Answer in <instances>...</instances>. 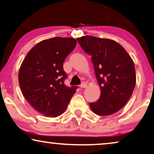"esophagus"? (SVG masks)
<instances>
[{"label":"esophagus","instance_id":"obj_1","mask_svg":"<svg viewBox=\"0 0 154 154\" xmlns=\"http://www.w3.org/2000/svg\"><path fill=\"white\" fill-rule=\"evenodd\" d=\"M87 83H85V82H83V83H81V85H80V87H81V88H85L86 87H87Z\"/></svg>","mask_w":154,"mask_h":154}]
</instances>
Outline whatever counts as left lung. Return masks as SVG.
Listing matches in <instances>:
<instances>
[{
  "label": "left lung",
  "instance_id": "8db88e82",
  "mask_svg": "<svg viewBox=\"0 0 154 154\" xmlns=\"http://www.w3.org/2000/svg\"><path fill=\"white\" fill-rule=\"evenodd\" d=\"M78 43L89 55L101 89L100 97L90 107L96 114L109 116L119 111L131 97L135 87L134 62L127 51L111 39L84 35Z\"/></svg>",
  "mask_w": 154,
  "mask_h": 154
}]
</instances>
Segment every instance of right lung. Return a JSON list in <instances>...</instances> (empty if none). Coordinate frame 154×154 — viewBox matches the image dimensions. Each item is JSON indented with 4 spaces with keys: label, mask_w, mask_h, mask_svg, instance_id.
<instances>
[{
    "label": "right lung",
    "mask_w": 154,
    "mask_h": 154,
    "mask_svg": "<svg viewBox=\"0 0 154 154\" xmlns=\"http://www.w3.org/2000/svg\"><path fill=\"white\" fill-rule=\"evenodd\" d=\"M73 38L54 37L36 44L28 53L19 71L23 95L33 108L45 116L64 112L77 87L64 85L63 63L76 45Z\"/></svg>",
    "instance_id": "obj_1"
}]
</instances>
